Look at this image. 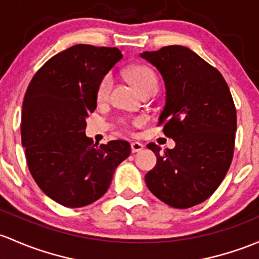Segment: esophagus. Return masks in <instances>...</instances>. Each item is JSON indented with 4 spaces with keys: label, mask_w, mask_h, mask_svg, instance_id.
Segmentation results:
<instances>
[{
    "label": "esophagus",
    "mask_w": 259,
    "mask_h": 259,
    "mask_svg": "<svg viewBox=\"0 0 259 259\" xmlns=\"http://www.w3.org/2000/svg\"><path fill=\"white\" fill-rule=\"evenodd\" d=\"M144 149V145L141 143H138V141H134L132 143V151L133 152H139Z\"/></svg>",
    "instance_id": "1"
}]
</instances>
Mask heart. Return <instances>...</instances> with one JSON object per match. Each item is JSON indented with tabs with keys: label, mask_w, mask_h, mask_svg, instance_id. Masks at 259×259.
<instances>
[{
	"label": "heart",
	"mask_w": 259,
	"mask_h": 259,
	"mask_svg": "<svg viewBox=\"0 0 259 259\" xmlns=\"http://www.w3.org/2000/svg\"><path fill=\"white\" fill-rule=\"evenodd\" d=\"M127 80L135 87V89L140 94L150 91V89H157V79L156 75L154 74L151 69H149L145 65H133L125 72ZM111 84L113 79L111 75L107 74L102 78L97 87V100L98 102H105L108 99L109 93H110ZM143 119H137L134 120V124H141Z\"/></svg>",
	"instance_id": "1"
}]
</instances>
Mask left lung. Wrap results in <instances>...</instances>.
I'll use <instances>...</instances> for the list:
<instances>
[{"label": "left lung", "instance_id": "8db88e82", "mask_svg": "<svg viewBox=\"0 0 259 259\" xmlns=\"http://www.w3.org/2000/svg\"><path fill=\"white\" fill-rule=\"evenodd\" d=\"M140 57L154 65L165 83V107L159 118L175 148L148 149L156 165L145 175L152 195L175 208L198 205L225 179L235 149L237 115L222 74L184 46H167Z\"/></svg>", "mask_w": 259, "mask_h": 259}]
</instances>
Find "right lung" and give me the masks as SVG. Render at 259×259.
I'll list each match as a JSON object with an SVG mask.
<instances>
[{"instance_id":"obj_1","label":"right lung","mask_w":259,"mask_h":259,"mask_svg":"<svg viewBox=\"0 0 259 259\" xmlns=\"http://www.w3.org/2000/svg\"><path fill=\"white\" fill-rule=\"evenodd\" d=\"M121 57L118 48L73 46L46 62L27 88L21 122L27 165L39 189L65 207L99 200L132 152L127 141L97 146L85 135L98 84Z\"/></svg>"}]
</instances>
